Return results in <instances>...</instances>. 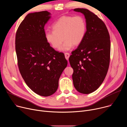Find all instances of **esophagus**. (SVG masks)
Returning <instances> with one entry per match:
<instances>
[{"label": "esophagus", "instance_id": "esophagus-1", "mask_svg": "<svg viewBox=\"0 0 127 127\" xmlns=\"http://www.w3.org/2000/svg\"><path fill=\"white\" fill-rule=\"evenodd\" d=\"M69 56H70V54L69 53H65V58L67 60H68V59L69 58Z\"/></svg>", "mask_w": 127, "mask_h": 127}]
</instances>
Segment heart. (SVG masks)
<instances>
[{
	"instance_id": "1",
	"label": "heart",
	"mask_w": 127,
	"mask_h": 127,
	"mask_svg": "<svg viewBox=\"0 0 127 127\" xmlns=\"http://www.w3.org/2000/svg\"><path fill=\"white\" fill-rule=\"evenodd\" d=\"M52 28L53 31L46 32V39L55 49L60 48L65 40L62 51H68L73 45H79L84 38L87 29L86 21L81 15L61 16Z\"/></svg>"
}]
</instances>
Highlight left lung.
Returning <instances> with one entry per match:
<instances>
[{
  "instance_id": "1",
  "label": "left lung",
  "mask_w": 127,
  "mask_h": 127,
  "mask_svg": "<svg viewBox=\"0 0 127 127\" xmlns=\"http://www.w3.org/2000/svg\"><path fill=\"white\" fill-rule=\"evenodd\" d=\"M85 17L86 32L78 48L69 58L73 84L77 91L89 94L103 82L110 62V34L103 22L93 12L85 8H75Z\"/></svg>"
}]
</instances>
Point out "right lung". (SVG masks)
Here are the masks:
<instances>
[{
	"label": "right lung",
	"instance_id": "right-lung-1",
	"mask_svg": "<svg viewBox=\"0 0 127 127\" xmlns=\"http://www.w3.org/2000/svg\"><path fill=\"white\" fill-rule=\"evenodd\" d=\"M50 14L47 11L28 14L15 35L20 73L30 88L43 96L56 92L59 79L67 65L64 54L54 50L46 39L44 27Z\"/></svg>",
	"mask_w": 127,
	"mask_h": 127
}]
</instances>
